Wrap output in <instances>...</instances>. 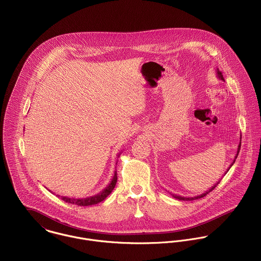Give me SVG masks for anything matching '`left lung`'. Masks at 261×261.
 Listing matches in <instances>:
<instances>
[{"label":"left lung","mask_w":261,"mask_h":261,"mask_svg":"<svg viewBox=\"0 0 261 261\" xmlns=\"http://www.w3.org/2000/svg\"><path fill=\"white\" fill-rule=\"evenodd\" d=\"M216 73H217V76H218V79L219 80H221V81H223V82H225V80H224V77H223V74H222V72L219 70V68H217L216 69ZM240 146H241V135H240V142H239V145H238V149H237V153H236V155H235V158H234V160L232 161V163L230 164V166H229V168L227 169V171L226 172H228V170L231 168V166L234 164V162H235V160H236V158L238 156V153H239V150H240ZM226 172H225V174H226ZM220 182V180L219 181H217V184H215L211 189H208L207 192H205L204 194H202V195H200V196H196V197H191V198H186V197H181V196H177V195H173L172 194V197L173 198H175V199H177V200H180V201H193V200H197V199H201V198H204L205 196H207V194H208L211 191H213L217 186H218V184Z\"/></svg>","instance_id":"1"}]
</instances>
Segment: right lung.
<instances>
[{"instance_id":"obj_1","label":"right lung","mask_w":261,"mask_h":261,"mask_svg":"<svg viewBox=\"0 0 261 261\" xmlns=\"http://www.w3.org/2000/svg\"><path fill=\"white\" fill-rule=\"evenodd\" d=\"M121 153L118 154V156H120ZM117 164V163H116ZM117 182V171H114V175L113 178L111 179L110 184L105 188L102 192H100L98 195L92 196V197H88V198H84V199H74V198H68V197H61V199L68 203V204H73V205H77V206H92V205H96L98 203H101L102 201H104L105 199L112 193V191L114 190L115 186ZM59 197V196H58Z\"/></svg>"}]
</instances>
